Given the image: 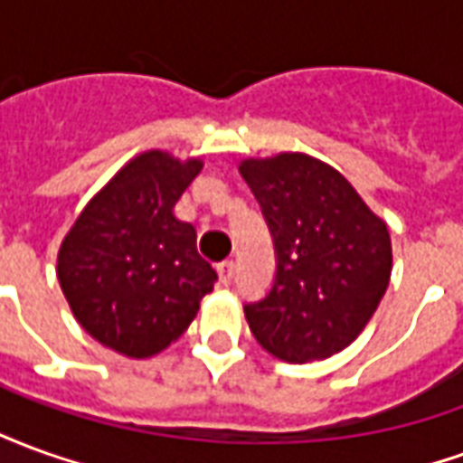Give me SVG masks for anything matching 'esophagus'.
Here are the masks:
<instances>
[{
  "label": "esophagus",
  "instance_id": "esophagus-1",
  "mask_svg": "<svg viewBox=\"0 0 463 463\" xmlns=\"http://www.w3.org/2000/svg\"><path fill=\"white\" fill-rule=\"evenodd\" d=\"M218 275H221L222 285H231L232 275H235V262L232 260L221 262V265H218Z\"/></svg>",
  "mask_w": 463,
  "mask_h": 463
}]
</instances>
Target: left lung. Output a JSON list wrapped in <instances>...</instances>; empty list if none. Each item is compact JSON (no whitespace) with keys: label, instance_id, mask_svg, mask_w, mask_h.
<instances>
[{"label":"left lung","instance_id":"8db88e82","mask_svg":"<svg viewBox=\"0 0 463 463\" xmlns=\"http://www.w3.org/2000/svg\"><path fill=\"white\" fill-rule=\"evenodd\" d=\"M278 252L272 290L245 305L272 357L305 364L337 354L367 327L392 278L387 222L330 163L307 153L242 158Z\"/></svg>","mask_w":463,"mask_h":463}]
</instances>
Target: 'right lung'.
I'll return each mask as SVG.
<instances>
[{"instance_id": "add662e5", "label": "right lung", "mask_w": 463, "mask_h": 463, "mask_svg": "<svg viewBox=\"0 0 463 463\" xmlns=\"http://www.w3.org/2000/svg\"><path fill=\"white\" fill-rule=\"evenodd\" d=\"M203 158L151 148L86 203L56 255L76 322L123 357L148 359L188 330L218 275L195 248V228L173 208Z\"/></svg>"}]
</instances>
